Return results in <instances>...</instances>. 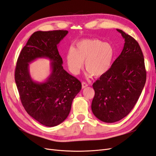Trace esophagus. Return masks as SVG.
Masks as SVG:
<instances>
[{
  "mask_svg": "<svg viewBox=\"0 0 156 156\" xmlns=\"http://www.w3.org/2000/svg\"><path fill=\"white\" fill-rule=\"evenodd\" d=\"M88 86H89L88 83H86V82H83L82 83V88H85L86 87Z\"/></svg>",
  "mask_w": 156,
  "mask_h": 156,
  "instance_id": "1",
  "label": "esophagus"
}]
</instances>
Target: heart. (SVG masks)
Returning a JSON list of instances; mask_svg holds the SVG:
<instances>
[{
	"instance_id": "b5f03b06",
	"label": "heart",
	"mask_w": 156,
	"mask_h": 156,
	"mask_svg": "<svg viewBox=\"0 0 156 156\" xmlns=\"http://www.w3.org/2000/svg\"><path fill=\"white\" fill-rule=\"evenodd\" d=\"M115 51L109 43L98 39L79 41L75 49L70 48L66 53V62L72 73L77 74L85 61V69L94 76L105 74L112 65Z\"/></svg>"
}]
</instances>
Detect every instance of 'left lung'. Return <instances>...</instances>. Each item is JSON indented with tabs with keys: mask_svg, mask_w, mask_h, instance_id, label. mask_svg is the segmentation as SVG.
Wrapping results in <instances>:
<instances>
[{
	"mask_svg": "<svg viewBox=\"0 0 156 156\" xmlns=\"http://www.w3.org/2000/svg\"><path fill=\"white\" fill-rule=\"evenodd\" d=\"M125 39L121 55L109 70L93 83L94 115L105 122L120 121L130 112L140 96L146 80L144 58L138 43L121 30Z\"/></svg>",
	"mask_w": 156,
	"mask_h": 156,
	"instance_id": "1",
	"label": "left lung"
}]
</instances>
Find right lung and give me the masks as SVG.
<instances>
[{"mask_svg":"<svg viewBox=\"0 0 156 156\" xmlns=\"http://www.w3.org/2000/svg\"><path fill=\"white\" fill-rule=\"evenodd\" d=\"M66 30L34 32L23 47L17 60L15 82L23 107L31 117L46 126H55L67 118L72 103L82 88L78 80L63 69L57 45ZM49 58L52 72L43 83L32 80L29 64L37 58Z\"/></svg>","mask_w":156,"mask_h":156,"instance_id":"obj_1","label":"right lung"}]
</instances>
